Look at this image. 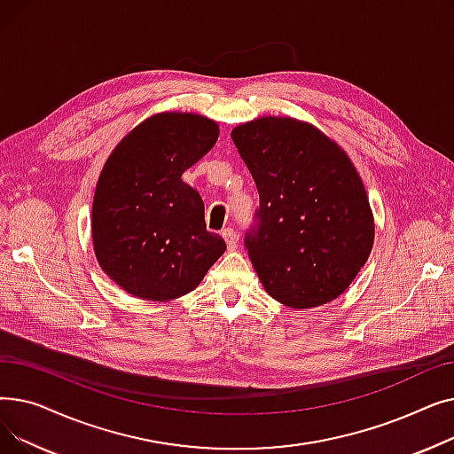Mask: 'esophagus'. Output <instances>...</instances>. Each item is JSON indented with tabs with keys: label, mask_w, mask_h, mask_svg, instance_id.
<instances>
[{
	"label": "esophagus",
	"mask_w": 454,
	"mask_h": 454,
	"mask_svg": "<svg viewBox=\"0 0 454 454\" xmlns=\"http://www.w3.org/2000/svg\"><path fill=\"white\" fill-rule=\"evenodd\" d=\"M223 237H224L228 250H235L237 248V243H239V239H237V233H235L233 228H224L223 230Z\"/></svg>",
	"instance_id": "esophagus-1"
}]
</instances>
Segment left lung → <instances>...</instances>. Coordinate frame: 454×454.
Wrapping results in <instances>:
<instances>
[{
    "label": "left lung",
    "instance_id": "left-lung-1",
    "mask_svg": "<svg viewBox=\"0 0 454 454\" xmlns=\"http://www.w3.org/2000/svg\"><path fill=\"white\" fill-rule=\"evenodd\" d=\"M259 191L245 245L265 291L307 309L340 296L373 247V215L349 156L317 127L265 115L231 130Z\"/></svg>",
    "mask_w": 454,
    "mask_h": 454
}]
</instances>
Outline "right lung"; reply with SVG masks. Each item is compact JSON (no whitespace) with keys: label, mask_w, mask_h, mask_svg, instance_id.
<instances>
[{"label":"right lung","mask_w":454,"mask_h":454,"mask_svg":"<svg viewBox=\"0 0 454 454\" xmlns=\"http://www.w3.org/2000/svg\"><path fill=\"white\" fill-rule=\"evenodd\" d=\"M219 125L161 112L132 129L108 156L91 207L93 252L129 294L169 301L202 281L226 243L206 230L204 202L182 175L207 154Z\"/></svg>","instance_id":"right-lung-1"}]
</instances>
